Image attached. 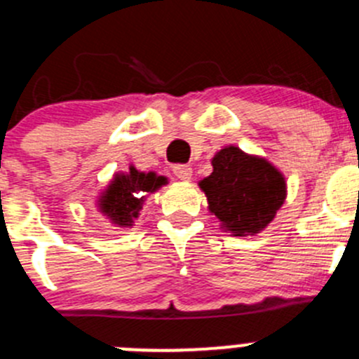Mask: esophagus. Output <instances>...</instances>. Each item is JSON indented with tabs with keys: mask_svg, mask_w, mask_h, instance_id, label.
Masks as SVG:
<instances>
[{
	"mask_svg": "<svg viewBox=\"0 0 359 359\" xmlns=\"http://www.w3.org/2000/svg\"><path fill=\"white\" fill-rule=\"evenodd\" d=\"M172 172H175L176 178H180L183 181H188L191 178V168L187 164H176L175 168H172Z\"/></svg>",
	"mask_w": 359,
	"mask_h": 359,
	"instance_id": "esophagus-1",
	"label": "esophagus"
}]
</instances>
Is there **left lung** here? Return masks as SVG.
Here are the masks:
<instances>
[{
	"mask_svg": "<svg viewBox=\"0 0 359 359\" xmlns=\"http://www.w3.org/2000/svg\"><path fill=\"white\" fill-rule=\"evenodd\" d=\"M212 172L198 181L219 229L233 237L257 236L272 223L286 201V178L272 162L236 144L211 158Z\"/></svg>",
	"mask_w": 359,
	"mask_h": 359,
	"instance_id": "8db88e82",
	"label": "left lung"
}]
</instances>
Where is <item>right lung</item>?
Wrapping results in <instances>:
<instances>
[{"label":"right lung","instance_id":"right-lung-1","mask_svg":"<svg viewBox=\"0 0 359 359\" xmlns=\"http://www.w3.org/2000/svg\"><path fill=\"white\" fill-rule=\"evenodd\" d=\"M168 183L165 176H158L155 171H140L130 164L127 171L115 172L109 183L99 191L95 209L116 229H133L148 195Z\"/></svg>","mask_w":359,"mask_h":359}]
</instances>
